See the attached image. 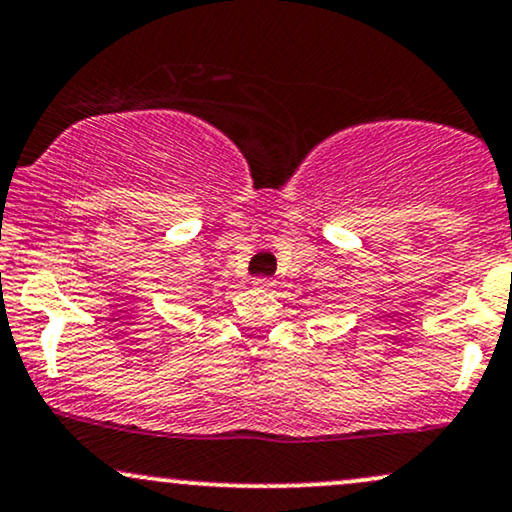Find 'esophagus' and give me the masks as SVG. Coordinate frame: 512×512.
I'll return each mask as SVG.
<instances>
[{"label": "esophagus", "instance_id": "1", "mask_svg": "<svg viewBox=\"0 0 512 512\" xmlns=\"http://www.w3.org/2000/svg\"><path fill=\"white\" fill-rule=\"evenodd\" d=\"M252 286L260 288V291H272V288L276 286L274 279H267V276H257L255 281H252Z\"/></svg>", "mask_w": 512, "mask_h": 512}]
</instances>
